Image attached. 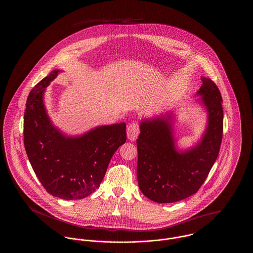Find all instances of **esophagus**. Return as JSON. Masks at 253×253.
<instances>
[{
  "label": "esophagus",
  "mask_w": 253,
  "mask_h": 253,
  "mask_svg": "<svg viewBox=\"0 0 253 253\" xmlns=\"http://www.w3.org/2000/svg\"><path fill=\"white\" fill-rule=\"evenodd\" d=\"M139 134V125L137 123H132L127 128V137L129 140L134 141Z\"/></svg>",
  "instance_id": "esophagus-1"
}]
</instances>
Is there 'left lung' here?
I'll return each mask as SVG.
<instances>
[{
  "mask_svg": "<svg viewBox=\"0 0 253 253\" xmlns=\"http://www.w3.org/2000/svg\"><path fill=\"white\" fill-rule=\"evenodd\" d=\"M196 96L207 111L208 122L200 140L177 150L172 111L140 121L137 145V182L146 197L173 203L193 195L206 180L216 160L223 136L222 96L216 84L202 77Z\"/></svg>",
  "mask_w": 253,
  "mask_h": 253,
  "instance_id": "left-lung-1",
  "label": "left lung"
}]
</instances>
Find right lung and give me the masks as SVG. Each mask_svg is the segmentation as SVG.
Listing matches in <instances>:
<instances>
[{
	"instance_id": "add662e5",
	"label": "right lung",
	"mask_w": 253,
	"mask_h": 253,
	"mask_svg": "<svg viewBox=\"0 0 253 253\" xmlns=\"http://www.w3.org/2000/svg\"><path fill=\"white\" fill-rule=\"evenodd\" d=\"M60 70H53L31 90L24 117V148L43 188L65 200L83 199L99 187L109 162L126 141V123L102 125L69 136L55 127L44 106L45 88Z\"/></svg>"
}]
</instances>
